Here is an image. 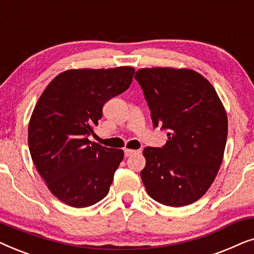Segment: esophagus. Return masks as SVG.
<instances>
[{
  "label": "esophagus",
  "mask_w": 254,
  "mask_h": 254,
  "mask_svg": "<svg viewBox=\"0 0 254 254\" xmlns=\"http://www.w3.org/2000/svg\"><path fill=\"white\" fill-rule=\"evenodd\" d=\"M140 150H134V149H125V156L126 157H129L131 155H135V154H138Z\"/></svg>",
  "instance_id": "esophagus-1"
}]
</instances>
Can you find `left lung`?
Returning a JSON list of instances; mask_svg holds the SVG:
<instances>
[{
	"label": "left lung",
	"instance_id": "obj_1",
	"mask_svg": "<svg viewBox=\"0 0 254 254\" xmlns=\"http://www.w3.org/2000/svg\"><path fill=\"white\" fill-rule=\"evenodd\" d=\"M154 127L168 130L162 148L143 150L141 178L149 195L170 207L195 202L220 169L228 118L213 85L190 69L144 68L135 74Z\"/></svg>",
	"mask_w": 254,
	"mask_h": 254
}]
</instances>
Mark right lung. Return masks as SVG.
<instances>
[{
	"instance_id": "add662e5",
	"label": "right lung",
	"mask_w": 254,
	"mask_h": 254,
	"mask_svg": "<svg viewBox=\"0 0 254 254\" xmlns=\"http://www.w3.org/2000/svg\"><path fill=\"white\" fill-rule=\"evenodd\" d=\"M134 68L71 69L40 96L29 124L32 161L52 194L71 207L92 206L107 195L124 159L121 149L91 143L103 106L129 88Z\"/></svg>"
}]
</instances>
